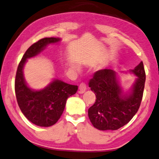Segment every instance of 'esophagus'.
Listing matches in <instances>:
<instances>
[{"mask_svg": "<svg viewBox=\"0 0 159 159\" xmlns=\"http://www.w3.org/2000/svg\"><path fill=\"white\" fill-rule=\"evenodd\" d=\"M86 89H87L86 85H85L84 83H81L79 86V93L82 94V93H84L85 90H86Z\"/></svg>", "mask_w": 159, "mask_h": 159, "instance_id": "esophagus-1", "label": "esophagus"}]
</instances>
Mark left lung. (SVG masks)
<instances>
[{"mask_svg":"<svg viewBox=\"0 0 159 159\" xmlns=\"http://www.w3.org/2000/svg\"><path fill=\"white\" fill-rule=\"evenodd\" d=\"M138 78L129 94H123L117 74L112 69L95 72L89 85L96 100L89 109V117L99 130H116L127 125L137 112L142 102L146 74L143 62L131 70Z\"/></svg>","mask_w":159,"mask_h":159,"instance_id":"8db88e82","label":"left lung"}]
</instances>
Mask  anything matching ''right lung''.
<instances>
[{
    "label": "right lung",
    "instance_id": "1",
    "mask_svg": "<svg viewBox=\"0 0 159 159\" xmlns=\"http://www.w3.org/2000/svg\"><path fill=\"white\" fill-rule=\"evenodd\" d=\"M60 38L45 37L31 45L22 57L17 66L15 91L20 109L27 120L39 127H50L62 115L68 98L74 95L78 85L54 80L45 89L33 90L27 86L23 75V67L29 58L39 54L49 44L59 42Z\"/></svg>",
    "mask_w": 159,
    "mask_h": 159
}]
</instances>
